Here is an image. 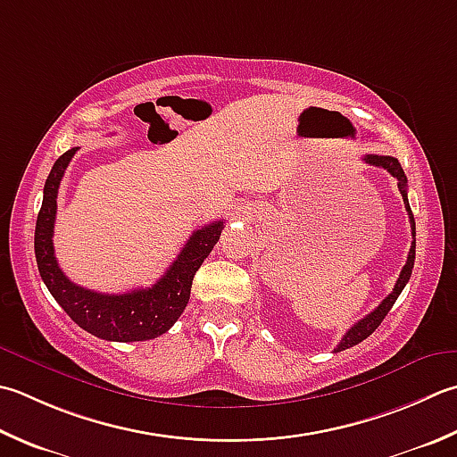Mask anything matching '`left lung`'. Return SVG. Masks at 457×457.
<instances>
[{
  "label": "left lung",
  "mask_w": 457,
  "mask_h": 457,
  "mask_svg": "<svg viewBox=\"0 0 457 457\" xmlns=\"http://www.w3.org/2000/svg\"><path fill=\"white\" fill-rule=\"evenodd\" d=\"M364 162L370 164V166H380L386 170V172H390L392 176L396 178L398 180V187H400V194H402V200H404L406 204V212L410 216V228H412V245H410V252H408V259H406V265L402 267L400 271V277L398 281L395 285V289H392V293L388 295L386 299H384L380 305L374 309L372 312H369L364 319H361L359 323H356L354 327H351L346 330V335L343 337V341L338 343V346L335 348V353L338 351H345V348H351L354 345L362 343L366 337H370L374 330L378 328V325L384 320V317L388 315V311L392 309V305H395L398 295L402 293V289L406 287V283L410 279V275H412V267H414V259H416V221H414V216H412V210H410V204H408V180H406V174L404 170H402L400 162L395 158V156H378V154H366L364 156Z\"/></svg>",
  "instance_id": "left-lung-1"
}]
</instances>
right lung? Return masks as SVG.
Segmentation results:
<instances>
[{"mask_svg":"<svg viewBox=\"0 0 457 457\" xmlns=\"http://www.w3.org/2000/svg\"><path fill=\"white\" fill-rule=\"evenodd\" d=\"M79 148H71L53 164L43 187V204L35 226V259L43 283L75 323L104 341L137 343L156 338L182 315L195 271L218 244L223 220L195 229L176 262L148 289L130 293H96L67 279L53 249V228L57 216V194L65 170Z\"/></svg>","mask_w":457,"mask_h":457,"instance_id":"add662e5","label":"right lung"}]
</instances>
